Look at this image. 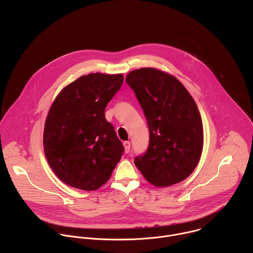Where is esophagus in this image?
Listing matches in <instances>:
<instances>
[{"label":"esophagus","instance_id":"obj_1","mask_svg":"<svg viewBox=\"0 0 253 253\" xmlns=\"http://www.w3.org/2000/svg\"><path fill=\"white\" fill-rule=\"evenodd\" d=\"M123 145H124V148H125V152L128 153V152L130 151V148H131L130 142H129V141H125V142L123 143Z\"/></svg>","mask_w":253,"mask_h":253}]
</instances>
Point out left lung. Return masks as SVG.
Returning <instances> with one entry per match:
<instances>
[{
	"label": "left lung",
	"instance_id": "obj_1",
	"mask_svg": "<svg viewBox=\"0 0 253 253\" xmlns=\"http://www.w3.org/2000/svg\"><path fill=\"white\" fill-rule=\"evenodd\" d=\"M126 83L146 117L149 144L134 163L147 181L169 186L186 179L203 148V126L195 101L175 77L153 68L134 70Z\"/></svg>",
	"mask_w": 253,
	"mask_h": 253
}]
</instances>
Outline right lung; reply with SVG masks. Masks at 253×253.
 I'll return each instance as SVG.
<instances>
[{
	"instance_id": "obj_1",
	"label": "right lung",
	"mask_w": 253,
	"mask_h": 253,
	"mask_svg": "<svg viewBox=\"0 0 253 253\" xmlns=\"http://www.w3.org/2000/svg\"><path fill=\"white\" fill-rule=\"evenodd\" d=\"M122 74L92 73L66 86L53 102L44 129V151L55 174L82 190L100 188L124 153L107 104L119 91Z\"/></svg>"
}]
</instances>
